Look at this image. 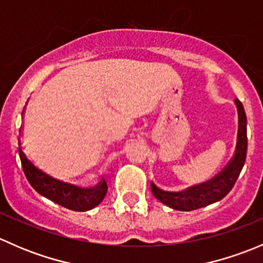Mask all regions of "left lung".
Here are the masks:
<instances>
[{"label":"left lung","mask_w":263,"mask_h":263,"mask_svg":"<svg viewBox=\"0 0 263 263\" xmlns=\"http://www.w3.org/2000/svg\"><path fill=\"white\" fill-rule=\"evenodd\" d=\"M235 104L238 108V139L232 160L213 179L182 192H166L151 182V192L160 202L174 210L192 211L222 200L232 191L242 172L247 156V117L242 103L235 99Z\"/></svg>","instance_id":"8db88e82"}]
</instances>
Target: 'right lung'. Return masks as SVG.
Here are the masks:
<instances>
[{"label": "right lung", "mask_w": 263, "mask_h": 263, "mask_svg": "<svg viewBox=\"0 0 263 263\" xmlns=\"http://www.w3.org/2000/svg\"><path fill=\"white\" fill-rule=\"evenodd\" d=\"M18 154H20L24 173L34 190L39 195L44 196L48 200L68 209V210H91L95 206L99 205L107 195L108 185L104 178L95 187L80 188L78 185L70 184V183L58 181L44 173L25 155L23 147H21V142H18Z\"/></svg>", "instance_id": "1"}]
</instances>
